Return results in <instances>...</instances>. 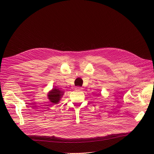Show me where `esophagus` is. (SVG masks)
<instances>
[{"mask_svg":"<svg viewBox=\"0 0 154 154\" xmlns=\"http://www.w3.org/2000/svg\"><path fill=\"white\" fill-rule=\"evenodd\" d=\"M75 89H76L77 91H82V88L80 87H77L75 88Z\"/></svg>","mask_w":154,"mask_h":154,"instance_id":"esophagus-1","label":"esophagus"}]
</instances>
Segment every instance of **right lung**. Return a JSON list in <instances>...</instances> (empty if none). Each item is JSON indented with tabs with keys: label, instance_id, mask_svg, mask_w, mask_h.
Here are the masks:
<instances>
[{
	"label": "right lung",
	"instance_id": "obj_1",
	"mask_svg": "<svg viewBox=\"0 0 154 154\" xmlns=\"http://www.w3.org/2000/svg\"><path fill=\"white\" fill-rule=\"evenodd\" d=\"M63 95V92L62 91H60L59 88L55 87L48 93L47 96L51 102L56 104L59 102Z\"/></svg>",
	"mask_w": 154,
	"mask_h": 154
}]
</instances>
